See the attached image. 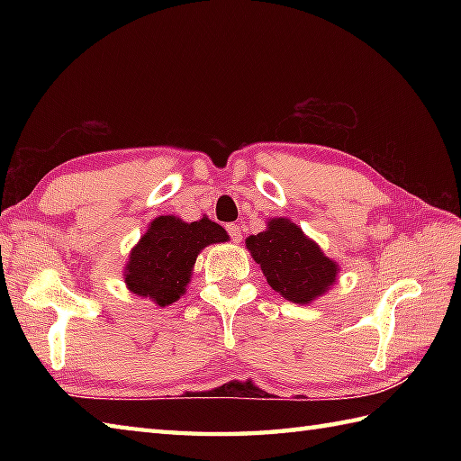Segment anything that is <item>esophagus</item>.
<instances>
[{
	"mask_svg": "<svg viewBox=\"0 0 461 461\" xmlns=\"http://www.w3.org/2000/svg\"><path fill=\"white\" fill-rule=\"evenodd\" d=\"M225 230H228L230 238L233 241H240L241 240V225L240 223H228V225H225Z\"/></svg>",
	"mask_w": 461,
	"mask_h": 461,
	"instance_id": "1",
	"label": "esophagus"
}]
</instances>
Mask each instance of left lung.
I'll list each match as a JSON object with an SVG mask.
<instances>
[{
    "label": "left lung",
    "mask_w": 461,
    "mask_h": 461,
    "mask_svg": "<svg viewBox=\"0 0 461 461\" xmlns=\"http://www.w3.org/2000/svg\"><path fill=\"white\" fill-rule=\"evenodd\" d=\"M246 243L271 289L293 303L305 305L335 283L337 263L285 218L271 220L266 231L249 236Z\"/></svg>",
    "instance_id": "1"
}]
</instances>
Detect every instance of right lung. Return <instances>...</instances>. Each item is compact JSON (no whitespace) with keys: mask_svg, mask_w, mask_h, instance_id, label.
<instances>
[{"mask_svg":"<svg viewBox=\"0 0 461 461\" xmlns=\"http://www.w3.org/2000/svg\"><path fill=\"white\" fill-rule=\"evenodd\" d=\"M220 241H228V233L208 218L185 223L176 215H160L131 251L126 285L136 295L150 297L156 305H172L184 295L198 253Z\"/></svg>","mask_w":461,"mask_h":461,"instance_id":"add662e5","label":"right lung"}]
</instances>
